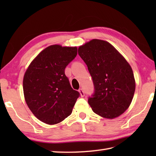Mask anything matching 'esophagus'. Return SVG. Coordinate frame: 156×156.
Listing matches in <instances>:
<instances>
[{
  "instance_id": "34e87169",
  "label": "esophagus",
  "mask_w": 156,
  "mask_h": 156,
  "mask_svg": "<svg viewBox=\"0 0 156 156\" xmlns=\"http://www.w3.org/2000/svg\"><path fill=\"white\" fill-rule=\"evenodd\" d=\"M79 93H80V95L81 97H84V91L83 90V89H79Z\"/></svg>"
}]
</instances>
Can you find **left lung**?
<instances>
[{
  "label": "left lung",
  "instance_id": "obj_1",
  "mask_svg": "<svg viewBox=\"0 0 156 156\" xmlns=\"http://www.w3.org/2000/svg\"><path fill=\"white\" fill-rule=\"evenodd\" d=\"M87 65L95 91L88 102L93 112L113 119L130 106L136 89L132 68L120 53L107 41L93 39L78 47Z\"/></svg>",
  "mask_w": 156,
  "mask_h": 156
}]
</instances>
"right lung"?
<instances>
[{
  "mask_svg": "<svg viewBox=\"0 0 156 156\" xmlns=\"http://www.w3.org/2000/svg\"><path fill=\"white\" fill-rule=\"evenodd\" d=\"M77 55L76 47L53 44L37 55L23 77L26 103L39 120L56 125L71 115L80 94L73 90L65 69Z\"/></svg>",
  "mask_w": 156,
  "mask_h": 156,
  "instance_id": "1",
  "label": "right lung"
}]
</instances>
